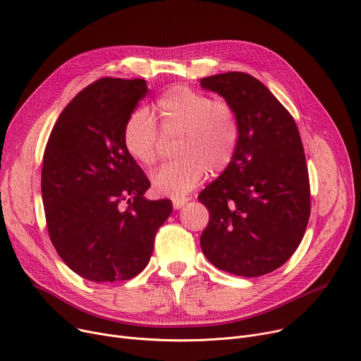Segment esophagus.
<instances>
[{
    "label": "esophagus",
    "instance_id": "obj_1",
    "mask_svg": "<svg viewBox=\"0 0 361 361\" xmlns=\"http://www.w3.org/2000/svg\"><path fill=\"white\" fill-rule=\"evenodd\" d=\"M172 202H173V208H175V209H180L186 202H189V198H186V197H178V198H173Z\"/></svg>",
    "mask_w": 361,
    "mask_h": 361
}]
</instances>
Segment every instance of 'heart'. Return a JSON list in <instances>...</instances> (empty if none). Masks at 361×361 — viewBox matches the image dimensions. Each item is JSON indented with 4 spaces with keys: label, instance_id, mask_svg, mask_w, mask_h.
<instances>
[{
    "label": "heart",
    "instance_id": "heart-1",
    "mask_svg": "<svg viewBox=\"0 0 361 361\" xmlns=\"http://www.w3.org/2000/svg\"><path fill=\"white\" fill-rule=\"evenodd\" d=\"M154 113L164 133H179L178 159L161 164L152 175L153 190L159 195L183 197L198 186L208 169L223 172L235 153L238 123L234 108L226 101L176 85L157 99ZM127 153L143 166L157 159L159 130L146 109H135L123 131Z\"/></svg>",
    "mask_w": 361,
    "mask_h": 361
}]
</instances>
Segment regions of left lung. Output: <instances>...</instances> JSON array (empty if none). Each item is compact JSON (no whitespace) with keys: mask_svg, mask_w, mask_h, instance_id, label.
<instances>
[{"mask_svg":"<svg viewBox=\"0 0 361 361\" xmlns=\"http://www.w3.org/2000/svg\"><path fill=\"white\" fill-rule=\"evenodd\" d=\"M201 87L223 97L238 123L233 160L198 197L209 212L201 248L215 267L257 277L289 260L308 226L300 135L289 111L252 75H212Z\"/></svg>","mask_w":361,"mask_h":361,"instance_id":"1","label":"left lung"}]
</instances>
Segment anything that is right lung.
I'll list each match as a JSON object with an SVG mask.
<instances>
[{
    "label": "right lung",
    "mask_w": 361,
    "mask_h": 361,
    "mask_svg": "<svg viewBox=\"0 0 361 361\" xmlns=\"http://www.w3.org/2000/svg\"><path fill=\"white\" fill-rule=\"evenodd\" d=\"M147 91L145 79L94 82L66 105L46 145L49 235L68 267L91 282L140 273L173 209L169 200L145 198L150 182L123 142L126 121Z\"/></svg>",
    "instance_id": "1"
}]
</instances>
